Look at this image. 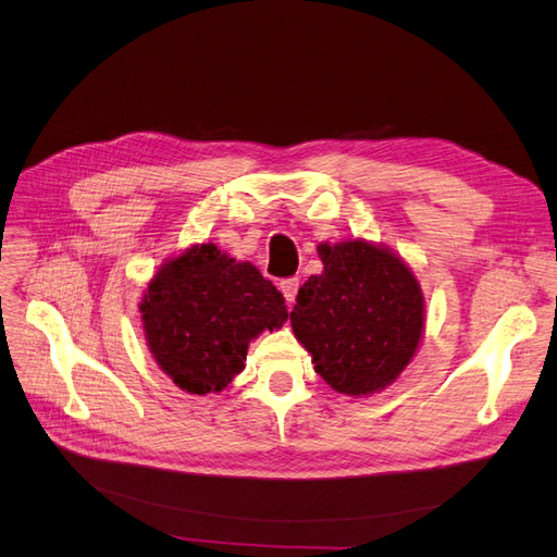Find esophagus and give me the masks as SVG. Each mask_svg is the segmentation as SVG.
Wrapping results in <instances>:
<instances>
[{"mask_svg": "<svg viewBox=\"0 0 557 557\" xmlns=\"http://www.w3.org/2000/svg\"><path fill=\"white\" fill-rule=\"evenodd\" d=\"M278 288H281L285 301H288V305H293L295 297H297V290H299V278H283L278 283Z\"/></svg>", "mask_w": 557, "mask_h": 557, "instance_id": "obj_1", "label": "esophagus"}]
</instances>
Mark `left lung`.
<instances>
[{"label":"left lung","instance_id":"1","mask_svg":"<svg viewBox=\"0 0 557 557\" xmlns=\"http://www.w3.org/2000/svg\"><path fill=\"white\" fill-rule=\"evenodd\" d=\"M318 256L323 274L299 288L293 332L336 393H379L404 372L423 336L420 285L393 250L362 239L323 244Z\"/></svg>","mask_w":557,"mask_h":557}]
</instances>
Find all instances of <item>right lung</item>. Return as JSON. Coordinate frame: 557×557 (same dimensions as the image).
<instances>
[{"label": "right lung", "instance_id": "add662e5", "mask_svg": "<svg viewBox=\"0 0 557 557\" xmlns=\"http://www.w3.org/2000/svg\"><path fill=\"white\" fill-rule=\"evenodd\" d=\"M139 309L156 362L190 395L221 393L244 372L250 339L288 320L276 285L213 244L164 262Z\"/></svg>", "mask_w": 557, "mask_h": 557}]
</instances>
